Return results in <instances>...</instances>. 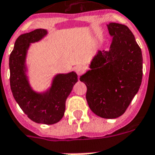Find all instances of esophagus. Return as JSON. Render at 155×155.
Masks as SVG:
<instances>
[{
	"label": "esophagus",
	"instance_id": "34e87169",
	"mask_svg": "<svg viewBox=\"0 0 155 155\" xmlns=\"http://www.w3.org/2000/svg\"><path fill=\"white\" fill-rule=\"evenodd\" d=\"M84 71V67L83 66L80 65V66H75V72H76L79 75H81Z\"/></svg>",
	"mask_w": 155,
	"mask_h": 155
}]
</instances>
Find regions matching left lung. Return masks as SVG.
<instances>
[{
  "mask_svg": "<svg viewBox=\"0 0 155 155\" xmlns=\"http://www.w3.org/2000/svg\"><path fill=\"white\" fill-rule=\"evenodd\" d=\"M113 41L108 51H98L86 73L80 78L87 87L89 108L100 117L117 118L137 94L143 75L141 49L129 28L107 25Z\"/></svg>",
  "mask_w": 155,
  "mask_h": 155,
  "instance_id": "1",
  "label": "left lung"
}]
</instances>
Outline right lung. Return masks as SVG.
<instances>
[{"label":"right lung","mask_w":155,"mask_h":155,"mask_svg":"<svg viewBox=\"0 0 155 155\" xmlns=\"http://www.w3.org/2000/svg\"><path fill=\"white\" fill-rule=\"evenodd\" d=\"M48 30L38 28L21 34L15 42L9 59L10 89L14 98L28 117L36 123L51 125L60 121L66 110V101L78 81L74 71L57 74L51 86L43 92H37L31 87L26 58L31 43L42 40Z\"/></svg>","instance_id":"right-lung-1"}]
</instances>
